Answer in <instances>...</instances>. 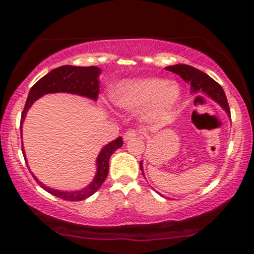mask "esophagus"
I'll list each match as a JSON object with an SVG mask.
<instances>
[{
    "mask_svg": "<svg viewBox=\"0 0 254 254\" xmlns=\"http://www.w3.org/2000/svg\"><path fill=\"white\" fill-rule=\"evenodd\" d=\"M138 135V133L136 130H134V129H129V130H127L126 133L124 134V140L125 141H129V140H133V138H135Z\"/></svg>",
    "mask_w": 254,
    "mask_h": 254,
    "instance_id": "34e87169",
    "label": "esophagus"
}]
</instances>
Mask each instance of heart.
Returning a JSON list of instances; mask_svg holds the SVG:
<instances>
[{"instance_id": "b5f03b06", "label": "heart", "mask_w": 254, "mask_h": 254, "mask_svg": "<svg viewBox=\"0 0 254 254\" xmlns=\"http://www.w3.org/2000/svg\"><path fill=\"white\" fill-rule=\"evenodd\" d=\"M114 104L128 112L143 110L144 118L152 124L168 119L180 100V88L175 82L148 77L127 79L112 91Z\"/></svg>"}]
</instances>
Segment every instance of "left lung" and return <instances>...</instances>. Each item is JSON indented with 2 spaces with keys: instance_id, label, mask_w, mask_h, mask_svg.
Here are the masks:
<instances>
[{
  "instance_id": "1",
  "label": "left lung",
  "mask_w": 254,
  "mask_h": 254,
  "mask_svg": "<svg viewBox=\"0 0 254 254\" xmlns=\"http://www.w3.org/2000/svg\"><path fill=\"white\" fill-rule=\"evenodd\" d=\"M165 69L179 75L186 83H190V92L206 93L211 99H214L215 102L220 104L223 107V110H225V112L230 114V109H229V104L227 100V96L224 93V90L210 76L204 74L203 71L199 70V69L192 67V65L187 64L170 65V67H166ZM140 169L142 173H143V164H142V161L140 162Z\"/></svg>"
}]
</instances>
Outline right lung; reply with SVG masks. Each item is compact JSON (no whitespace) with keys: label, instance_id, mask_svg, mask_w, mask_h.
Here are the masks:
<instances>
[{"label":"right lung","instance_id":"add662e5","mask_svg":"<svg viewBox=\"0 0 254 254\" xmlns=\"http://www.w3.org/2000/svg\"><path fill=\"white\" fill-rule=\"evenodd\" d=\"M102 70L95 65H90V67H77V65H61V67L55 68L51 70L47 75L41 77L29 92L25 106L20 117V128L24 123V119L26 117V112L29 111L31 105L36 102L38 98L41 96L46 95V93H54V92H68L74 93V95H79L88 97L90 99L96 100L99 95V81L98 76L100 75ZM22 130V129H20ZM23 144V143H22ZM123 147V138L118 137L117 140L110 142L105 147L102 149L99 152L98 157H97V172L96 176L91 184H89L85 189L81 190H58L50 189V187L45 186L43 183H40L33 175V178L37 180V183L46 190L51 193L52 195L61 197L64 200L68 201H81L86 197L91 196L93 193L97 192V190L103 185L105 182L107 173H109V161L110 157L117 149ZM23 148V145H22ZM23 150L24 159L26 162L25 152Z\"/></svg>","mask_w":254,"mask_h":254}]
</instances>
